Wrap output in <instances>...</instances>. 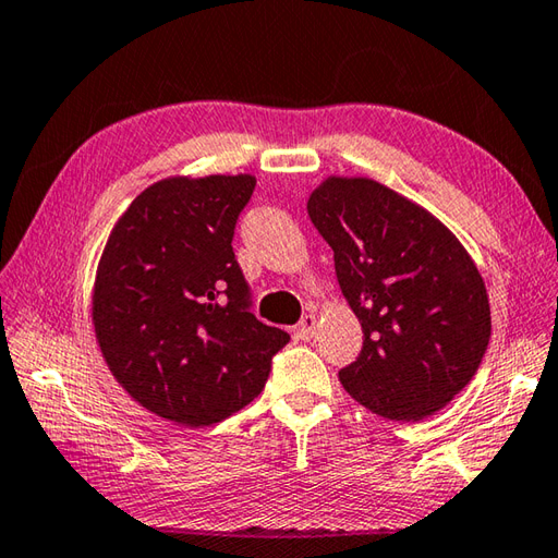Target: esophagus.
<instances>
[{"mask_svg": "<svg viewBox=\"0 0 558 558\" xmlns=\"http://www.w3.org/2000/svg\"><path fill=\"white\" fill-rule=\"evenodd\" d=\"M314 331H316V316L314 314H304L302 319H300V324L294 326V338H298V341H310V338L314 336Z\"/></svg>", "mask_w": 558, "mask_h": 558, "instance_id": "34e87169", "label": "esophagus"}]
</instances>
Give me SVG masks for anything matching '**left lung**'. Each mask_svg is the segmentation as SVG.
Listing matches in <instances>:
<instances>
[{"mask_svg": "<svg viewBox=\"0 0 558 558\" xmlns=\"http://www.w3.org/2000/svg\"><path fill=\"white\" fill-rule=\"evenodd\" d=\"M307 213L363 326L341 377L377 416L421 421L472 381L490 338L484 280L440 220L373 179H326Z\"/></svg>", "mask_w": 558, "mask_h": 558, "instance_id": "1", "label": "left lung"}]
</instances>
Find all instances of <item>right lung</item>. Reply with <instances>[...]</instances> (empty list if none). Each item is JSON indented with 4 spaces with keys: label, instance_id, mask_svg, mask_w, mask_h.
I'll return each instance as SVG.
<instances>
[{
    "label": "right lung",
    "instance_id": "right-lung-1",
    "mask_svg": "<svg viewBox=\"0 0 558 558\" xmlns=\"http://www.w3.org/2000/svg\"><path fill=\"white\" fill-rule=\"evenodd\" d=\"M256 179H167L140 193L108 236L94 329L113 377L179 425L220 423L266 387L288 331L251 312L232 248Z\"/></svg>",
    "mask_w": 558,
    "mask_h": 558
}]
</instances>
